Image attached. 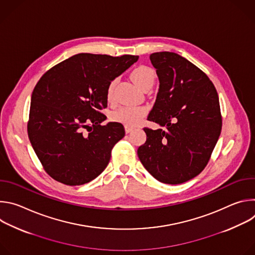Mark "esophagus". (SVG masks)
Instances as JSON below:
<instances>
[{"label":"esophagus","mask_w":255,"mask_h":255,"mask_svg":"<svg viewBox=\"0 0 255 255\" xmlns=\"http://www.w3.org/2000/svg\"><path fill=\"white\" fill-rule=\"evenodd\" d=\"M134 128L133 127H130V126H127V125H125V132L128 134V133H130L132 130H133Z\"/></svg>","instance_id":"esophagus-1"}]
</instances>
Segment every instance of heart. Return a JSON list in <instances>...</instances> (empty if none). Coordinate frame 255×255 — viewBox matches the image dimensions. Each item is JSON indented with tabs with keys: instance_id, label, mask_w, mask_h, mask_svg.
I'll return each mask as SVG.
<instances>
[{
	"instance_id": "1",
	"label": "heart",
	"mask_w": 255,
	"mask_h": 255,
	"mask_svg": "<svg viewBox=\"0 0 255 255\" xmlns=\"http://www.w3.org/2000/svg\"><path fill=\"white\" fill-rule=\"evenodd\" d=\"M156 75L155 71L146 65H139L134 68L131 72L132 81L142 90L146 87L153 85L155 81ZM116 81H112L109 83L107 87V99L111 101L114 95ZM148 108L145 106H122L115 112H113L111 118L113 121L127 125V126H135L142 121V119L147 115Z\"/></svg>"
}]
</instances>
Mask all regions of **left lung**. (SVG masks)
<instances>
[{
  "label": "left lung",
  "mask_w": 255,
  "mask_h": 255,
  "mask_svg": "<svg viewBox=\"0 0 255 255\" xmlns=\"http://www.w3.org/2000/svg\"><path fill=\"white\" fill-rule=\"evenodd\" d=\"M159 89L147 120L163 129L144 128L138 157L163 184L194 178L207 165L222 129L219 97L204 71L174 52H155Z\"/></svg>",
  "instance_id": "1"
}]
</instances>
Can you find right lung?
Returning <instances> with one entry per match:
<instances>
[{
	"mask_svg": "<svg viewBox=\"0 0 255 255\" xmlns=\"http://www.w3.org/2000/svg\"><path fill=\"white\" fill-rule=\"evenodd\" d=\"M137 60V55L80 53L51 67L35 86L28 136L53 179L81 186L107 167L125 130L118 122L101 125L107 117L100 111L107 108L109 83Z\"/></svg>",
	"mask_w": 255,
	"mask_h": 255,
	"instance_id": "1",
	"label": "right lung"
}]
</instances>
